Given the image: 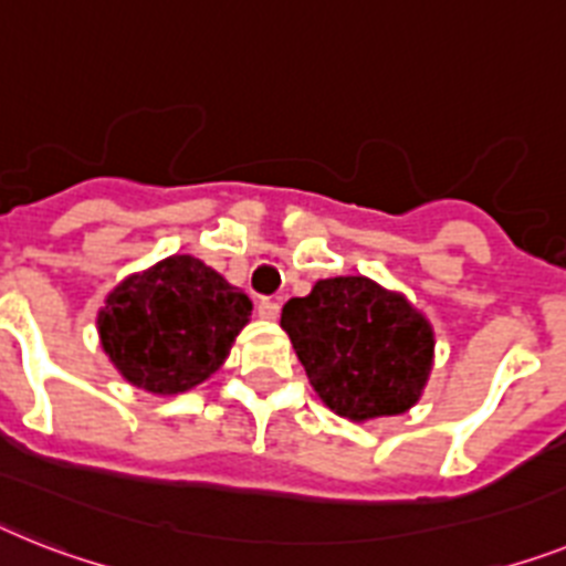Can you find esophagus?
<instances>
[{
	"label": "esophagus",
	"instance_id": "obj_1",
	"mask_svg": "<svg viewBox=\"0 0 566 566\" xmlns=\"http://www.w3.org/2000/svg\"><path fill=\"white\" fill-rule=\"evenodd\" d=\"M256 315L265 317V321H277L280 303L272 301V297H260V301H256Z\"/></svg>",
	"mask_w": 566,
	"mask_h": 566
}]
</instances>
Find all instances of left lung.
I'll return each mask as SVG.
<instances>
[{
    "instance_id": "obj_1",
    "label": "left lung",
    "mask_w": 566,
    "mask_h": 566,
    "mask_svg": "<svg viewBox=\"0 0 566 566\" xmlns=\"http://www.w3.org/2000/svg\"><path fill=\"white\" fill-rule=\"evenodd\" d=\"M310 385L349 422L399 417L422 399L433 370V326L401 292L364 274L317 280L283 306Z\"/></svg>"
}]
</instances>
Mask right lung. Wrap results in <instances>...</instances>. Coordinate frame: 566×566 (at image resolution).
Masks as SVG:
<instances>
[{
    "label": "right lung",
    "instance_id": "obj_1",
    "mask_svg": "<svg viewBox=\"0 0 566 566\" xmlns=\"http://www.w3.org/2000/svg\"><path fill=\"white\" fill-rule=\"evenodd\" d=\"M251 301L190 254H172L124 277L97 312L112 367L156 396L193 390L226 364L251 321Z\"/></svg>",
    "mask_w": 566,
    "mask_h": 566
}]
</instances>
